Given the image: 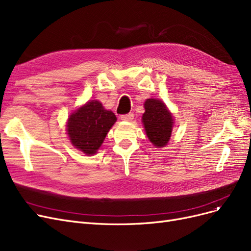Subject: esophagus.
Listing matches in <instances>:
<instances>
[{"mask_svg": "<svg viewBox=\"0 0 251 251\" xmlns=\"http://www.w3.org/2000/svg\"><path fill=\"white\" fill-rule=\"evenodd\" d=\"M133 114H126V115H122L121 116V120L122 121H126V122H131L133 120Z\"/></svg>", "mask_w": 251, "mask_h": 251, "instance_id": "1", "label": "esophagus"}]
</instances>
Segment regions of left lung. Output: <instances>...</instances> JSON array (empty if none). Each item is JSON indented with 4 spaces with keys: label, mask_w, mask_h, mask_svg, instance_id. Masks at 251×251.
<instances>
[{
    "label": "left lung",
    "mask_w": 251,
    "mask_h": 251,
    "mask_svg": "<svg viewBox=\"0 0 251 251\" xmlns=\"http://www.w3.org/2000/svg\"><path fill=\"white\" fill-rule=\"evenodd\" d=\"M143 124L149 141L155 148H163L171 137L174 119L159 99H147L144 104Z\"/></svg>",
    "instance_id": "1"
}]
</instances>
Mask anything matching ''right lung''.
<instances>
[{
	"label": "right lung",
	"mask_w": 251,
	"mask_h": 251,
	"mask_svg": "<svg viewBox=\"0 0 251 251\" xmlns=\"http://www.w3.org/2000/svg\"><path fill=\"white\" fill-rule=\"evenodd\" d=\"M116 121L114 112L105 109L101 102L88 101L70 116L67 124L69 139L75 148L86 155H93Z\"/></svg>",
	"instance_id": "1"
}]
</instances>
